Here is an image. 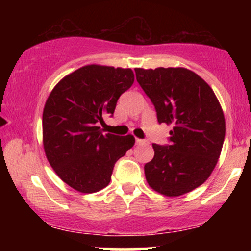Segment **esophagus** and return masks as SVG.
<instances>
[{
    "label": "esophagus",
    "mask_w": 251,
    "mask_h": 251,
    "mask_svg": "<svg viewBox=\"0 0 251 251\" xmlns=\"http://www.w3.org/2000/svg\"><path fill=\"white\" fill-rule=\"evenodd\" d=\"M135 144H137V145H144V144H148V142L144 139H138V138H135Z\"/></svg>",
    "instance_id": "34e87169"
}]
</instances>
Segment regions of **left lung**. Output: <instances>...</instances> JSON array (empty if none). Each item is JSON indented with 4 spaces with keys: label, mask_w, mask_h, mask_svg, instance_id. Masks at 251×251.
<instances>
[{
    "label": "left lung",
    "mask_w": 251,
    "mask_h": 251,
    "mask_svg": "<svg viewBox=\"0 0 251 251\" xmlns=\"http://www.w3.org/2000/svg\"><path fill=\"white\" fill-rule=\"evenodd\" d=\"M135 76L157 112L158 123L174 126L170 144H153L154 157L144 166L149 185L168 196L201 185L220 158L226 119L211 87L186 68L143 70Z\"/></svg>",
    "instance_id": "obj_1"
}]
</instances>
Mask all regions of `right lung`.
<instances>
[{"instance_id":"1","label":"right lung","mask_w":251,"mask_h":251,"mask_svg":"<svg viewBox=\"0 0 251 251\" xmlns=\"http://www.w3.org/2000/svg\"><path fill=\"white\" fill-rule=\"evenodd\" d=\"M134 81L131 68L83 66L50 92L42 114L43 148L50 166L82 194L108 185L114 164L134 145L133 135L103 134L98 123L113 116Z\"/></svg>"}]
</instances>
